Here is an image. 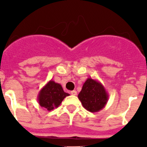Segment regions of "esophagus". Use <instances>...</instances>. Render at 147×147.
<instances>
[{
  "instance_id": "obj_1",
  "label": "esophagus",
  "mask_w": 147,
  "mask_h": 147,
  "mask_svg": "<svg viewBox=\"0 0 147 147\" xmlns=\"http://www.w3.org/2000/svg\"><path fill=\"white\" fill-rule=\"evenodd\" d=\"M71 94L74 95V96H76V95L77 94V92H76V90H72V91L71 92Z\"/></svg>"
}]
</instances>
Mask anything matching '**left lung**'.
Here are the masks:
<instances>
[{"label": "left lung", "instance_id": "1", "mask_svg": "<svg viewBox=\"0 0 147 147\" xmlns=\"http://www.w3.org/2000/svg\"><path fill=\"white\" fill-rule=\"evenodd\" d=\"M78 98L87 110L96 113L102 110L107 105L109 94L102 83L88 78L83 84Z\"/></svg>", "mask_w": 147, "mask_h": 147}]
</instances>
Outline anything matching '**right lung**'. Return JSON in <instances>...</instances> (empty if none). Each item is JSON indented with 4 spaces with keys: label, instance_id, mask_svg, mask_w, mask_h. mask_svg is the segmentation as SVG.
Returning a JSON list of instances; mask_svg holds the SVG:
<instances>
[{
    "label": "right lung",
    "instance_id": "1",
    "mask_svg": "<svg viewBox=\"0 0 147 147\" xmlns=\"http://www.w3.org/2000/svg\"><path fill=\"white\" fill-rule=\"evenodd\" d=\"M69 93L64 92L60 84L50 80L39 92L37 101L41 107L49 111L57 108Z\"/></svg>",
    "mask_w": 147,
    "mask_h": 147
}]
</instances>
